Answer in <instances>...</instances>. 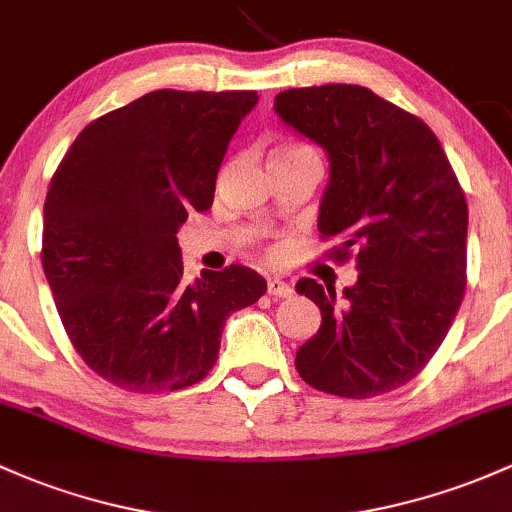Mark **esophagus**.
Instances as JSON below:
<instances>
[{
  "label": "esophagus",
  "instance_id": "1",
  "mask_svg": "<svg viewBox=\"0 0 512 512\" xmlns=\"http://www.w3.org/2000/svg\"><path fill=\"white\" fill-rule=\"evenodd\" d=\"M290 293H293V288H290L288 280L268 278V295H273V298H288Z\"/></svg>",
  "mask_w": 512,
  "mask_h": 512
}]
</instances>
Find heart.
I'll use <instances>...</instances> for the list:
<instances>
[{
	"mask_svg": "<svg viewBox=\"0 0 512 512\" xmlns=\"http://www.w3.org/2000/svg\"><path fill=\"white\" fill-rule=\"evenodd\" d=\"M300 151H310V148H305V146H278L276 151L271 153V156H285V153H300Z\"/></svg>",
	"mask_w": 512,
	"mask_h": 512,
	"instance_id": "1",
	"label": "heart"
}]
</instances>
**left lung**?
<instances>
[{
	"mask_svg": "<svg viewBox=\"0 0 512 512\" xmlns=\"http://www.w3.org/2000/svg\"><path fill=\"white\" fill-rule=\"evenodd\" d=\"M273 109L327 151L317 229L356 254L359 278L337 295L302 278L322 324L298 349L302 381L373 398L412 381L447 337L466 288V197L434 131L361 85L285 90Z\"/></svg>",
	"mask_w": 512,
	"mask_h": 512,
	"instance_id": "1",
	"label": "left lung"
}]
</instances>
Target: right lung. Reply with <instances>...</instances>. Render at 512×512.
Instances as JSON below:
<instances>
[{"label":"right lung","instance_id":"1","mask_svg":"<svg viewBox=\"0 0 512 512\" xmlns=\"http://www.w3.org/2000/svg\"><path fill=\"white\" fill-rule=\"evenodd\" d=\"M251 90H156L80 131L43 205V271L87 366L131 393L202 381L227 317L266 293L244 266L183 280L178 229L212 207Z\"/></svg>","mask_w":512,"mask_h":512}]
</instances>
